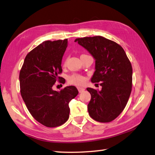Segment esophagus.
<instances>
[{"instance_id": "34e87169", "label": "esophagus", "mask_w": 155, "mask_h": 155, "mask_svg": "<svg viewBox=\"0 0 155 155\" xmlns=\"http://www.w3.org/2000/svg\"><path fill=\"white\" fill-rule=\"evenodd\" d=\"M78 90L79 92H82L84 91L85 88H84V87H78Z\"/></svg>"}]
</instances>
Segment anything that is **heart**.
Masks as SVG:
<instances>
[{"label": "heart", "mask_w": 155, "mask_h": 155, "mask_svg": "<svg viewBox=\"0 0 155 155\" xmlns=\"http://www.w3.org/2000/svg\"><path fill=\"white\" fill-rule=\"evenodd\" d=\"M68 81L70 84H75V85L78 86H81L85 84L86 78L81 75L74 74L69 78Z\"/></svg>", "instance_id": "1"}]
</instances>
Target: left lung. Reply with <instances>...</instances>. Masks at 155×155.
Masks as SVG:
<instances>
[{"mask_svg":"<svg viewBox=\"0 0 155 155\" xmlns=\"http://www.w3.org/2000/svg\"><path fill=\"white\" fill-rule=\"evenodd\" d=\"M95 60L92 83L101 82L102 89L91 87L87 104L90 116L94 120L106 123L114 120L126 106L132 91V68L120 45L102 36L85 37L75 40Z\"/></svg>","mask_w":155,"mask_h":155,"instance_id":"8db88e82","label":"left lung"}]
</instances>
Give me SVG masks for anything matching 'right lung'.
<instances>
[{
	"mask_svg": "<svg viewBox=\"0 0 155 155\" xmlns=\"http://www.w3.org/2000/svg\"><path fill=\"white\" fill-rule=\"evenodd\" d=\"M68 39L43 42L25 57L19 74L21 94L33 117L48 127L59 126L68 120L69 103L78 94L74 86L55 91L52 86L62 78L61 62ZM63 83L64 81H61Z\"/></svg>",
	"mask_w": 155,
	"mask_h": 155,
	"instance_id": "add662e5",
	"label": "right lung"
}]
</instances>
